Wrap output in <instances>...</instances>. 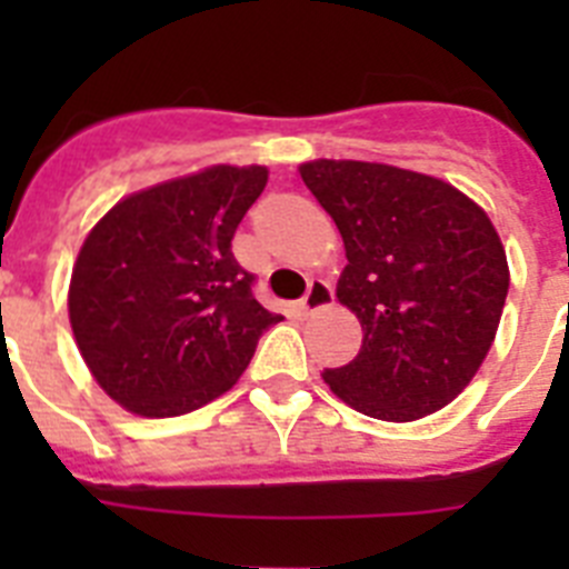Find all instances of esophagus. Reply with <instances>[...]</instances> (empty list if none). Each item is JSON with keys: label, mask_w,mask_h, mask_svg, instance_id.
Here are the masks:
<instances>
[{"label": "esophagus", "mask_w": 569, "mask_h": 569, "mask_svg": "<svg viewBox=\"0 0 569 569\" xmlns=\"http://www.w3.org/2000/svg\"><path fill=\"white\" fill-rule=\"evenodd\" d=\"M330 301H333V288H330L328 281L313 279L308 284V293H305V299H299V310H301V316H310V313H316V310L328 308Z\"/></svg>", "instance_id": "esophagus-1"}]
</instances>
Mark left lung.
Returning <instances> with one entry per match:
<instances>
[{"mask_svg":"<svg viewBox=\"0 0 569 569\" xmlns=\"http://www.w3.org/2000/svg\"><path fill=\"white\" fill-rule=\"evenodd\" d=\"M299 173L345 239L336 296L365 330L359 356L328 367L325 381L373 419L436 413L470 385L496 339L510 288L499 233L433 176L333 159Z\"/></svg>","mask_w":569,"mask_h":569,"instance_id":"1","label":"left lung"}]
</instances>
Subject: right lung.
<instances>
[{"label": "right lung", "instance_id": "add662e5", "mask_svg": "<svg viewBox=\"0 0 569 569\" xmlns=\"http://www.w3.org/2000/svg\"><path fill=\"white\" fill-rule=\"evenodd\" d=\"M268 184L216 164L116 204L79 250L70 328L104 393L139 416H182L236 385L281 321L236 261V228Z\"/></svg>", "mask_w": 569, "mask_h": 569}]
</instances>
